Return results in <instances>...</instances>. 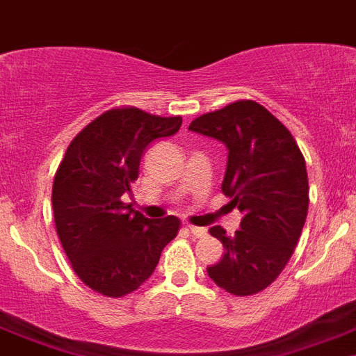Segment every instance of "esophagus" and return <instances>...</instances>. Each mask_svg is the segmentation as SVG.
<instances>
[{
  "mask_svg": "<svg viewBox=\"0 0 356 356\" xmlns=\"http://www.w3.org/2000/svg\"><path fill=\"white\" fill-rule=\"evenodd\" d=\"M188 230H190L191 234H193L195 238H204L207 234V229H204V227H193V225H188Z\"/></svg>",
  "mask_w": 356,
  "mask_h": 356,
  "instance_id": "1",
  "label": "esophagus"
}]
</instances>
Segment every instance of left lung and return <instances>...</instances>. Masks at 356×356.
Returning a JSON list of instances; mask_svg holds the SVG:
<instances>
[{
    "mask_svg": "<svg viewBox=\"0 0 356 356\" xmlns=\"http://www.w3.org/2000/svg\"><path fill=\"white\" fill-rule=\"evenodd\" d=\"M188 129L227 147L222 191L241 213L234 236L211 227L225 254L207 275L236 296L259 293L286 268L302 236L309 209L305 159L287 127L255 101L202 115Z\"/></svg>",
    "mask_w": 356,
    "mask_h": 356,
    "instance_id": "1",
    "label": "left lung"
}]
</instances>
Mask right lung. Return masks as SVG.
<instances>
[{"mask_svg": "<svg viewBox=\"0 0 356 356\" xmlns=\"http://www.w3.org/2000/svg\"><path fill=\"white\" fill-rule=\"evenodd\" d=\"M182 118L136 108L110 110L70 142L53 182L56 232L76 275L104 296L138 289L179 232L175 216L150 220L133 197L147 147L181 129Z\"/></svg>", "mask_w": 356, "mask_h": 356, "instance_id": "1", "label": "right lung"}]
</instances>
